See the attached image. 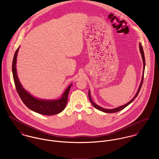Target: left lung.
Returning a JSON list of instances; mask_svg holds the SVG:
<instances>
[{
    "label": "left lung",
    "mask_w": 159,
    "mask_h": 159,
    "mask_svg": "<svg viewBox=\"0 0 159 159\" xmlns=\"http://www.w3.org/2000/svg\"><path fill=\"white\" fill-rule=\"evenodd\" d=\"M139 50H140V52H141V56H142V59H143V67H143V70H143V76H142L141 82L140 86H139V88H138V90L137 92H136L135 96L129 102H128L127 104H125V105H122V106H121V107H118V108H114V109H110H110H105V108H103L99 107L98 105H96V104L92 100V99H91V94H90V91H89V100H90V102H91L92 105L93 106L94 108H95L96 109H97V110H100V111H101L105 112V113H116V112H117V111H119L123 110L124 108H125L126 107H127L129 104H130V103L135 100V98H136V97H137V95H138V93H139V92L140 91L141 88L142 84H143V79H144V68H145V58H144V54L143 49V47H142V45H141V43H139Z\"/></svg>",
    "instance_id": "obj_1"
}]
</instances>
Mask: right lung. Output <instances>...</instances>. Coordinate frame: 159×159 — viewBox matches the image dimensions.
<instances>
[{"label":"right lung","instance_id":"1","mask_svg":"<svg viewBox=\"0 0 159 159\" xmlns=\"http://www.w3.org/2000/svg\"><path fill=\"white\" fill-rule=\"evenodd\" d=\"M20 47L16 49L15 54L14 55L13 63H12V71L14 79V82L16 91L18 93L21 99L25 106L30 110L37 113L43 114V115H54L56 114L62 112L66 108L67 103L68 95L70 89L71 84H70L62 95V97L59 100H44L37 99L30 94L23 88L21 86L17 76L16 63L18 52Z\"/></svg>","mask_w":159,"mask_h":159}]
</instances>
